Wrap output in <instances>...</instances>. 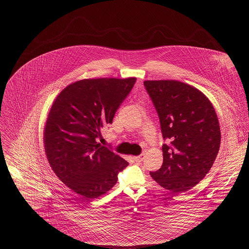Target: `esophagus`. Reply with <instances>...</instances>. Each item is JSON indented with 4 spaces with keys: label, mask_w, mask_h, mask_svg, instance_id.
<instances>
[{
    "label": "esophagus",
    "mask_w": 249,
    "mask_h": 249,
    "mask_svg": "<svg viewBox=\"0 0 249 249\" xmlns=\"http://www.w3.org/2000/svg\"><path fill=\"white\" fill-rule=\"evenodd\" d=\"M145 159V154H141L140 156H137V157H134V160L135 161L137 162H140V161H143Z\"/></svg>",
    "instance_id": "esophagus-1"
}]
</instances>
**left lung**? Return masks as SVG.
<instances>
[{
  "mask_svg": "<svg viewBox=\"0 0 249 249\" xmlns=\"http://www.w3.org/2000/svg\"><path fill=\"white\" fill-rule=\"evenodd\" d=\"M162 136L161 167L151 172L161 187L183 193L210 171L219 153L221 130L214 106L198 89L175 80L145 81Z\"/></svg>",
  "mask_w": 249,
  "mask_h": 249,
  "instance_id": "8db88e82",
  "label": "left lung"
}]
</instances>
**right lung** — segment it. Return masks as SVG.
Wrapping results in <instances>:
<instances>
[{
  "instance_id": "add662e5",
  "label": "right lung",
  "mask_w": 249,
  "mask_h": 249,
  "mask_svg": "<svg viewBox=\"0 0 249 249\" xmlns=\"http://www.w3.org/2000/svg\"><path fill=\"white\" fill-rule=\"evenodd\" d=\"M136 78L84 79L67 86L48 112L43 143L48 162L71 190L90 200L109 191L128 162L97 144L100 129L111 124Z\"/></svg>"
}]
</instances>
